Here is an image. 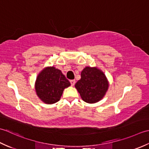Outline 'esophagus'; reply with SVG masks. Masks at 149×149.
Here are the masks:
<instances>
[{
  "mask_svg": "<svg viewBox=\"0 0 149 149\" xmlns=\"http://www.w3.org/2000/svg\"><path fill=\"white\" fill-rule=\"evenodd\" d=\"M70 83H71V85H72V86H74V84H75V79L70 80Z\"/></svg>",
  "mask_w": 149,
  "mask_h": 149,
  "instance_id": "1",
  "label": "esophagus"
}]
</instances>
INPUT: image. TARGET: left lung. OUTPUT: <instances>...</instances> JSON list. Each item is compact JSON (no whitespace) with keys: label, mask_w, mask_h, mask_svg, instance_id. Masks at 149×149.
<instances>
[{"label":"left lung","mask_w":149,"mask_h":149,"mask_svg":"<svg viewBox=\"0 0 149 149\" xmlns=\"http://www.w3.org/2000/svg\"><path fill=\"white\" fill-rule=\"evenodd\" d=\"M81 78L75 87L84 102H99L106 95L109 83L104 72L97 67L86 66L81 72Z\"/></svg>","instance_id":"8db88e82"}]
</instances>
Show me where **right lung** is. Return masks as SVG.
<instances>
[{
  "instance_id": "add662e5",
  "label": "right lung",
  "mask_w": 149,
  "mask_h": 149,
  "mask_svg": "<svg viewBox=\"0 0 149 149\" xmlns=\"http://www.w3.org/2000/svg\"><path fill=\"white\" fill-rule=\"evenodd\" d=\"M70 86V83L60 70L50 66L42 70L38 75L35 90L41 100L52 104L60 100L63 90Z\"/></svg>"
}]
</instances>
